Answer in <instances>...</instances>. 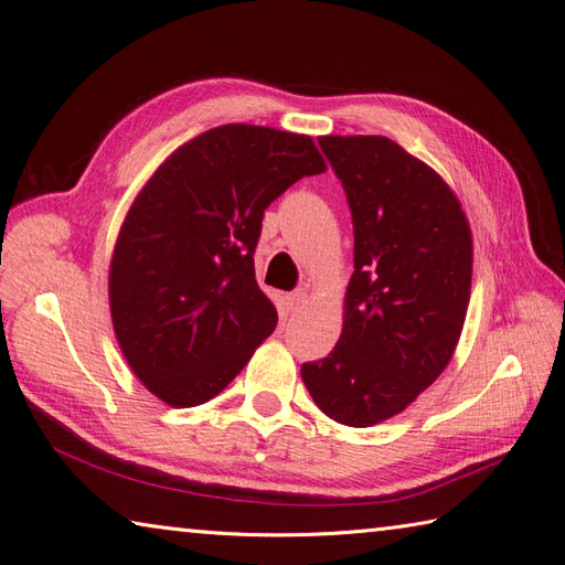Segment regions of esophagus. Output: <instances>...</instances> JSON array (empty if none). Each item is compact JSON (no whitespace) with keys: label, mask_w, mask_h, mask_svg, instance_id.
I'll list each match as a JSON object with an SVG mask.
<instances>
[{"label":"esophagus","mask_w":565,"mask_h":565,"mask_svg":"<svg viewBox=\"0 0 565 565\" xmlns=\"http://www.w3.org/2000/svg\"><path fill=\"white\" fill-rule=\"evenodd\" d=\"M306 303H309V295H306L303 289H297V292H289V295H287V309L292 311V313L301 311Z\"/></svg>","instance_id":"obj_1"}]
</instances>
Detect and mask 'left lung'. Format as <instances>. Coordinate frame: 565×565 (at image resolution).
Here are the masks:
<instances>
[{
    "label": "left lung",
    "instance_id": "obj_1",
    "mask_svg": "<svg viewBox=\"0 0 565 565\" xmlns=\"http://www.w3.org/2000/svg\"><path fill=\"white\" fill-rule=\"evenodd\" d=\"M353 216V276L337 347L301 365L330 419L374 426L448 367L471 297L473 237L443 177L386 136H320Z\"/></svg>",
    "mask_w": 565,
    "mask_h": 565
}]
</instances>
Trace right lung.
I'll use <instances>...</instances> for the list:
<instances>
[{"label": "right lung", "instance_id": "obj_1", "mask_svg": "<svg viewBox=\"0 0 565 565\" xmlns=\"http://www.w3.org/2000/svg\"><path fill=\"white\" fill-rule=\"evenodd\" d=\"M324 169L311 136L221 125L152 172L108 270L117 344L152 396L172 407L212 401L276 330L254 276L264 210Z\"/></svg>", "mask_w": 565, "mask_h": 565}]
</instances>
